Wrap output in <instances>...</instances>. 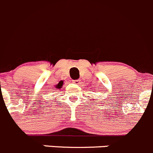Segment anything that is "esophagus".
<instances>
[{
    "instance_id": "1",
    "label": "esophagus",
    "mask_w": 153,
    "mask_h": 153,
    "mask_svg": "<svg viewBox=\"0 0 153 153\" xmlns=\"http://www.w3.org/2000/svg\"><path fill=\"white\" fill-rule=\"evenodd\" d=\"M80 81H81V80H79V79L74 80L73 82H74V83H75V84H76V85H78V84H80Z\"/></svg>"
}]
</instances>
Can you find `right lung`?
<instances>
[{
	"label": "right lung",
	"instance_id": "add662e5",
	"mask_svg": "<svg viewBox=\"0 0 153 153\" xmlns=\"http://www.w3.org/2000/svg\"><path fill=\"white\" fill-rule=\"evenodd\" d=\"M62 83H59V84H58V85H57L56 88H61V87H62Z\"/></svg>",
	"mask_w": 153,
	"mask_h": 153
}]
</instances>
